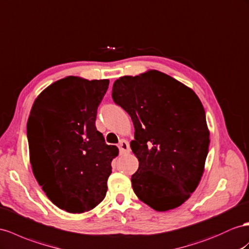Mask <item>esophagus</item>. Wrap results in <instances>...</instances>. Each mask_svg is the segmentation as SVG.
<instances>
[{"label": "esophagus", "mask_w": 249, "mask_h": 249, "mask_svg": "<svg viewBox=\"0 0 249 249\" xmlns=\"http://www.w3.org/2000/svg\"><path fill=\"white\" fill-rule=\"evenodd\" d=\"M119 149H120V154H121V155L129 154V152H130L129 143L127 142L126 140H121L120 144H119Z\"/></svg>", "instance_id": "obj_1"}]
</instances>
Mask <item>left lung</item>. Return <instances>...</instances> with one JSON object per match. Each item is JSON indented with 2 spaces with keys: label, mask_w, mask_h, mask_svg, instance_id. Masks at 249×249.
Listing matches in <instances>:
<instances>
[{
  "label": "left lung",
  "mask_w": 249,
  "mask_h": 249,
  "mask_svg": "<svg viewBox=\"0 0 249 249\" xmlns=\"http://www.w3.org/2000/svg\"><path fill=\"white\" fill-rule=\"evenodd\" d=\"M111 95L135 126L130 146L140 163L131 176L135 194L158 212L182 205L199 184L208 154L200 99L157 70L118 79Z\"/></svg>",
  "instance_id": "1"
}]
</instances>
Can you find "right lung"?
I'll list each match as a JSON object with an SVG mask.
<instances>
[{"label":"right lung","mask_w":249,"mask_h":249,"mask_svg":"<svg viewBox=\"0 0 249 249\" xmlns=\"http://www.w3.org/2000/svg\"><path fill=\"white\" fill-rule=\"evenodd\" d=\"M108 80L56 81L35 101L27 122L30 163L55 206L85 213L103 201L111 162L119 155L97 130L98 107Z\"/></svg>","instance_id":"right-lung-1"}]
</instances>
